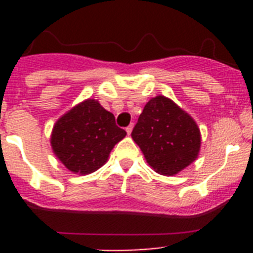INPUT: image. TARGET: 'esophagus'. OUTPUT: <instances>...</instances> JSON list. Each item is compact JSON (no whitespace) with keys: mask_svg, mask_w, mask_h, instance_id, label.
I'll return each mask as SVG.
<instances>
[{"mask_svg":"<svg viewBox=\"0 0 253 253\" xmlns=\"http://www.w3.org/2000/svg\"><path fill=\"white\" fill-rule=\"evenodd\" d=\"M125 130H126V133H128L129 135H130L131 130H133V124H130V125H129V126H126V129H125Z\"/></svg>","mask_w":253,"mask_h":253,"instance_id":"esophagus-1","label":"esophagus"}]
</instances>
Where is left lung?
Returning <instances> with one entry per match:
<instances>
[{
    "label": "left lung",
    "mask_w": 253,
    "mask_h": 253,
    "mask_svg": "<svg viewBox=\"0 0 253 253\" xmlns=\"http://www.w3.org/2000/svg\"><path fill=\"white\" fill-rule=\"evenodd\" d=\"M131 138L149 166L165 176L177 175L190 166L202 146V134L195 120L162 95L147 102Z\"/></svg>",
    "instance_id": "8db88e82"
}]
</instances>
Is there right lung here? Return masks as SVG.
<instances>
[{"instance_id": "add662e5", "label": "right lung", "mask_w": 253, "mask_h": 253, "mask_svg": "<svg viewBox=\"0 0 253 253\" xmlns=\"http://www.w3.org/2000/svg\"><path fill=\"white\" fill-rule=\"evenodd\" d=\"M126 131L116 126L115 118L95 99L73 106L55 122L51 149L64 167L77 175H88L107 162L116 143Z\"/></svg>"}]
</instances>
